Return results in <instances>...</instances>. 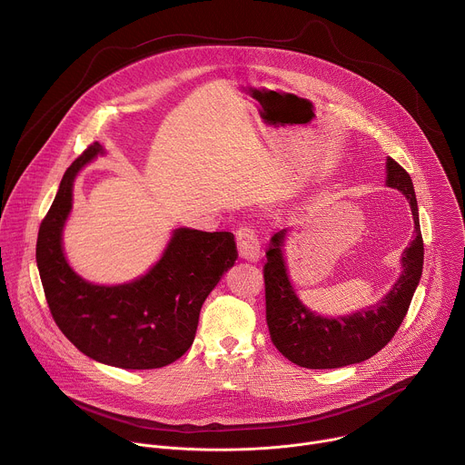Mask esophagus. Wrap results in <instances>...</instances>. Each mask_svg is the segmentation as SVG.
<instances>
[{
	"label": "esophagus",
	"instance_id": "esophagus-1",
	"mask_svg": "<svg viewBox=\"0 0 465 465\" xmlns=\"http://www.w3.org/2000/svg\"><path fill=\"white\" fill-rule=\"evenodd\" d=\"M237 250L239 257L248 262H257L261 259V246L257 235L250 228H241L237 232Z\"/></svg>",
	"mask_w": 465,
	"mask_h": 465
}]
</instances>
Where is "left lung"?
<instances>
[{
	"instance_id": "left-lung-1",
	"label": "left lung",
	"mask_w": 465,
	"mask_h": 465,
	"mask_svg": "<svg viewBox=\"0 0 465 465\" xmlns=\"http://www.w3.org/2000/svg\"><path fill=\"white\" fill-rule=\"evenodd\" d=\"M385 184L398 190L411 206L414 237L400 259V277L374 304L347 316H322L297 295L286 266L284 242L288 228L273 233L264 264L266 323L277 351L304 369H340L378 354L400 329L421 277L423 241L418 203L409 173L387 157Z\"/></svg>"
}]
</instances>
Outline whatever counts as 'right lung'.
Returning <instances> with one entry per match:
<instances>
[{
  "instance_id": "right-lung-1",
  "label": "right lung",
  "mask_w": 465,
  "mask_h": 465,
  "mask_svg": "<svg viewBox=\"0 0 465 465\" xmlns=\"http://www.w3.org/2000/svg\"><path fill=\"white\" fill-rule=\"evenodd\" d=\"M105 154L94 142L67 168L36 242V262L51 314L64 336L91 360L129 371L161 369L193 343L201 308L235 264L230 232L175 228L143 275L118 284H94L73 270L64 230L73 212L78 173Z\"/></svg>"
}]
</instances>
